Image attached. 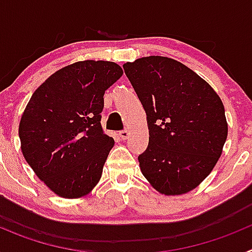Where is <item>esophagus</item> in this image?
Segmentation results:
<instances>
[{"label":"esophagus","instance_id":"1","mask_svg":"<svg viewBox=\"0 0 252 252\" xmlns=\"http://www.w3.org/2000/svg\"><path fill=\"white\" fill-rule=\"evenodd\" d=\"M119 133H120V137H121L122 140H126L128 137V131L126 130V128H125V130H121Z\"/></svg>","mask_w":252,"mask_h":252}]
</instances>
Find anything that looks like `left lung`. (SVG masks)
Instances as JSON below:
<instances>
[{"instance_id":"8db88e82","label":"left lung","mask_w":252,"mask_h":252,"mask_svg":"<svg viewBox=\"0 0 252 252\" xmlns=\"http://www.w3.org/2000/svg\"><path fill=\"white\" fill-rule=\"evenodd\" d=\"M146 112L148 149L140 169L158 192L184 194L208 177L227 139L221 98L197 73L166 57L124 64Z\"/></svg>"}]
</instances>
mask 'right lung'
Wrapping results in <instances>:
<instances>
[{"instance_id":"right-lung-1","label":"right lung","mask_w":252,"mask_h":252,"mask_svg":"<svg viewBox=\"0 0 252 252\" xmlns=\"http://www.w3.org/2000/svg\"><path fill=\"white\" fill-rule=\"evenodd\" d=\"M122 73L113 62H77L50 75L31 95L20 121L21 150L55 194L83 197L101 179L115 144L101 125L103 94Z\"/></svg>"}]
</instances>
